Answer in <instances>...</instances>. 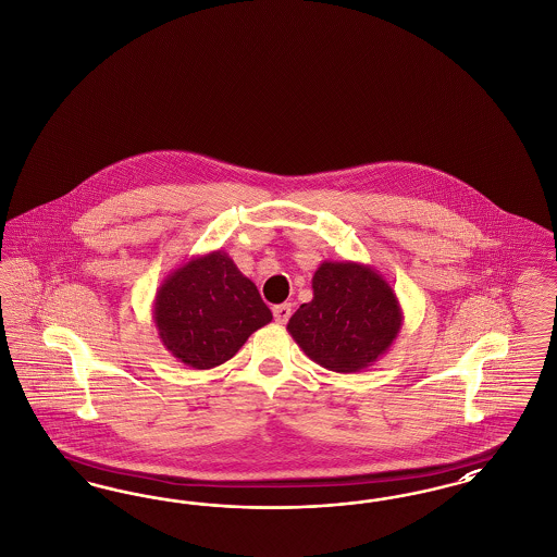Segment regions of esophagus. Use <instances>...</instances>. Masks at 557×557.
<instances>
[{
  "mask_svg": "<svg viewBox=\"0 0 557 557\" xmlns=\"http://www.w3.org/2000/svg\"><path fill=\"white\" fill-rule=\"evenodd\" d=\"M289 314H292V305H288V302L273 307V319H275L277 323H282V325L288 323Z\"/></svg>",
  "mask_w": 557,
  "mask_h": 557,
  "instance_id": "esophagus-1",
  "label": "esophagus"
}]
</instances>
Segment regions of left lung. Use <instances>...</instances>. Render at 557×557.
I'll return each instance as SVG.
<instances>
[{"label": "left lung", "instance_id": "1", "mask_svg": "<svg viewBox=\"0 0 557 557\" xmlns=\"http://www.w3.org/2000/svg\"><path fill=\"white\" fill-rule=\"evenodd\" d=\"M401 321L398 296L377 269L323 261L312 275V300L289 317L288 332L323 369L358 373L392 348Z\"/></svg>", "mask_w": 557, "mask_h": 557}]
</instances>
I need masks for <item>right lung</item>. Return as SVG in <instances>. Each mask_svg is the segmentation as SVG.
Returning a JSON list of instances; mask_svg holds the SVG:
<instances>
[{"label": "right lung", "mask_w": 557, "mask_h": 557, "mask_svg": "<svg viewBox=\"0 0 557 557\" xmlns=\"http://www.w3.org/2000/svg\"><path fill=\"white\" fill-rule=\"evenodd\" d=\"M273 314L257 286L227 252L188 259L159 286L153 321L161 344L190 369H213L234 357Z\"/></svg>", "instance_id": "add662e5"}]
</instances>
